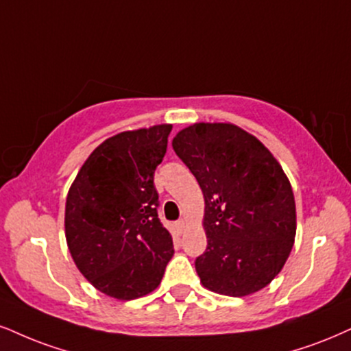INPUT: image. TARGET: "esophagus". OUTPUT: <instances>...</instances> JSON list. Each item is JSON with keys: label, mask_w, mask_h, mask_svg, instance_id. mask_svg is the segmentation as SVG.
Listing matches in <instances>:
<instances>
[{"label": "esophagus", "mask_w": 351, "mask_h": 351, "mask_svg": "<svg viewBox=\"0 0 351 351\" xmlns=\"http://www.w3.org/2000/svg\"><path fill=\"white\" fill-rule=\"evenodd\" d=\"M177 228H179V231L182 232L185 228H187V221H185V219H179V221H177Z\"/></svg>", "instance_id": "esophagus-1"}]
</instances>
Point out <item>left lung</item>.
<instances>
[{"label": "left lung", "instance_id": "left-lung-1", "mask_svg": "<svg viewBox=\"0 0 351 351\" xmlns=\"http://www.w3.org/2000/svg\"><path fill=\"white\" fill-rule=\"evenodd\" d=\"M172 148L205 197L208 245L195 261L202 285L234 298L265 288L296 236L295 195L278 161L232 123L190 125Z\"/></svg>", "mask_w": 351, "mask_h": 351}]
</instances>
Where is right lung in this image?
Returning <instances> with one entry per match:
<instances>
[{
    "mask_svg": "<svg viewBox=\"0 0 351 351\" xmlns=\"http://www.w3.org/2000/svg\"><path fill=\"white\" fill-rule=\"evenodd\" d=\"M171 130L154 125L101 143L68 192L64 234L73 261L94 288L115 300L154 291L174 255L154 187Z\"/></svg>",
    "mask_w": 351,
    "mask_h": 351,
    "instance_id": "add662e5",
    "label": "right lung"
}]
</instances>
